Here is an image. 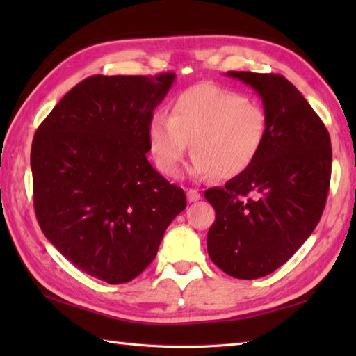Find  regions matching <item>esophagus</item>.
Instances as JSON below:
<instances>
[{"instance_id":"34e87169","label":"esophagus","mask_w":356,"mask_h":356,"mask_svg":"<svg viewBox=\"0 0 356 356\" xmlns=\"http://www.w3.org/2000/svg\"><path fill=\"white\" fill-rule=\"evenodd\" d=\"M186 197H188V202H197L200 199V193H199V190L190 188V190L186 191Z\"/></svg>"}]
</instances>
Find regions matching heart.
<instances>
[{
	"label": "heart",
	"mask_w": 356,
	"mask_h": 356,
	"mask_svg": "<svg viewBox=\"0 0 356 356\" xmlns=\"http://www.w3.org/2000/svg\"><path fill=\"white\" fill-rule=\"evenodd\" d=\"M266 136L268 115L260 102L214 84L184 90L171 102V115L154 113L147 127L149 153L170 177L182 168L190 142L193 177H236L255 162Z\"/></svg>",
	"instance_id": "obj_1"
}]
</instances>
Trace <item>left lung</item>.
<instances>
[{"label": "left lung", "instance_id": "left-lung-1", "mask_svg": "<svg viewBox=\"0 0 356 356\" xmlns=\"http://www.w3.org/2000/svg\"><path fill=\"white\" fill-rule=\"evenodd\" d=\"M260 95L268 136L249 168L209 188L216 209L208 254L234 278L270 274L298 251L318 225L332 172L330 136L293 84L274 73L228 72Z\"/></svg>", "mask_w": 356, "mask_h": 356}]
</instances>
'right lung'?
I'll return each mask as SVG.
<instances>
[{"label":"right lung","instance_id":"add662e5","mask_svg":"<svg viewBox=\"0 0 356 356\" xmlns=\"http://www.w3.org/2000/svg\"><path fill=\"white\" fill-rule=\"evenodd\" d=\"M176 74L90 76L38 127L30 166L38 223L86 274L127 283L154 260L182 188L149 165L147 127Z\"/></svg>","mask_w":356,"mask_h":356}]
</instances>
